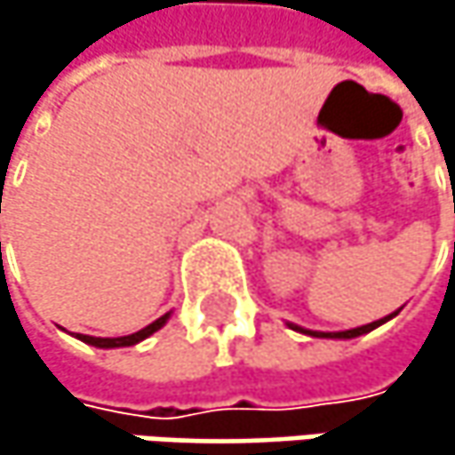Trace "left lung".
<instances>
[{
    "mask_svg": "<svg viewBox=\"0 0 455 455\" xmlns=\"http://www.w3.org/2000/svg\"><path fill=\"white\" fill-rule=\"evenodd\" d=\"M393 316H398V311H395V314H390L387 318H379V321H371V323H366V326H355V329H347V331H306V329H300V326H292V329H298V331H306V334H311V337H334V339H350V337H358V334H366V331L377 329L379 323L390 321Z\"/></svg>",
    "mask_w": 455,
    "mask_h": 455,
    "instance_id": "8db88e82",
    "label": "left lung"
}]
</instances>
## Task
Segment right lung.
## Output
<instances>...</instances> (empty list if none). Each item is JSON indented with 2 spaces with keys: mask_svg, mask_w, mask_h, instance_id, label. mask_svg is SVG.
Listing matches in <instances>:
<instances>
[{
  "mask_svg": "<svg viewBox=\"0 0 455 455\" xmlns=\"http://www.w3.org/2000/svg\"><path fill=\"white\" fill-rule=\"evenodd\" d=\"M165 321H168V314H165V316H160L157 321H152L149 326H144V329L134 331V334H129V337H89V334H78V339H84V342H89V345H94V347H129V345H137V342H141L144 337H149L152 331H157Z\"/></svg>",
  "mask_w": 455,
  "mask_h": 455,
  "instance_id": "add662e5",
  "label": "right lung"
}]
</instances>
